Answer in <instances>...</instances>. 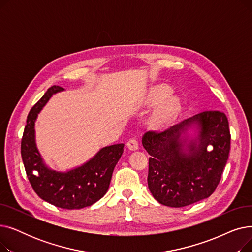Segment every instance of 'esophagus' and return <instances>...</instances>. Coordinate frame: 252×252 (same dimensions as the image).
Wrapping results in <instances>:
<instances>
[{
  "instance_id": "esophagus-1",
  "label": "esophagus",
  "mask_w": 252,
  "mask_h": 252,
  "mask_svg": "<svg viewBox=\"0 0 252 252\" xmlns=\"http://www.w3.org/2000/svg\"><path fill=\"white\" fill-rule=\"evenodd\" d=\"M126 146L129 150L131 151H135V150H138L139 149V143L137 140L135 139H130L127 143H126Z\"/></svg>"
}]
</instances>
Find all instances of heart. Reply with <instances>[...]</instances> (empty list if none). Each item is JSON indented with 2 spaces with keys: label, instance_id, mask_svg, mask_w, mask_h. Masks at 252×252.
<instances>
[{
  "label": "heart",
  "instance_id": "1",
  "mask_svg": "<svg viewBox=\"0 0 252 252\" xmlns=\"http://www.w3.org/2000/svg\"><path fill=\"white\" fill-rule=\"evenodd\" d=\"M171 93L170 88L166 86L155 87L150 94L149 101L151 104H158L164 101ZM180 108V100L177 97L168 98L150 119V126L154 128H160L174 118Z\"/></svg>",
  "mask_w": 252,
  "mask_h": 252
}]
</instances>
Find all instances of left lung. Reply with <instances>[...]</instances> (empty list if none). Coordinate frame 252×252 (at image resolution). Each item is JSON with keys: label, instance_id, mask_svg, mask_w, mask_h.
Instances as JSON below:
<instances>
[{"label": "left lung", "instance_id": "8db88e82", "mask_svg": "<svg viewBox=\"0 0 252 252\" xmlns=\"http://www.w3.org/2000/svg\"><path fill=\"white\" fill-rule=\"evenodd\" d=\"M142 144L150 155L151 194L162 205L184 207L208 198L219 185L230 152L229 122L221 111H203L162 133L147 131Z\"/></svg>", "mask_w": 252, "mask_h": 252}]
</instances>
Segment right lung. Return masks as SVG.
<instances>
[{"mask_svg":"<svg viewBox=\"0 0 252 252\" xmlns=\"http://www.w3.org/2000/svg\"><path fill=\"white\" fill-rule=\"evenodd\" d=\"M62 91L61 87H51L31 109L21 140V156L26 175L39 198L60 208L81 209L94 204L107 192L125 144L103 147L81 166L66 171L50 168L36 147L34 125L51 97Z\"/></svg>","mask_w":252,"mask_h":252,"instance_id":"1","label":"right lung"}]
</instances>
